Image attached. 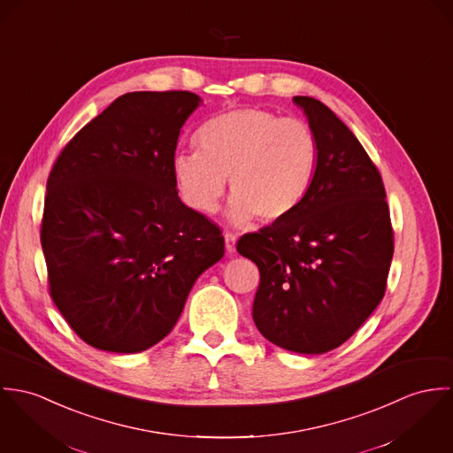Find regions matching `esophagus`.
Here are the masks:
<instances>
[{
  "instance_id": "1",
  "label": "esophagus",
  "mask_w": 453,
  "mask_h": 453,
  "mask_svg": "<svg viewBox=\"0 0 453 453\" xmlns=\"http://www.w3.org/2000/svg\"><path fill=\"white\" fill-rule=\"evenodd\" d=\"M224 242H226V250L229 251V253L236 251V236L234 234L226 233L224 234Z\"/></svg>"
}]
</instances>
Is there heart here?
Returning <instances> with one entry per match:
<instances>
[{"label": "heart", "mask_w": 453, "mask_h": 453, "mask_svg": "<svg viewBox=\"0 0 453 453\" xmlns=\"http://www.w3.org/2000/svg\"><path fill=\"white\" fill-rule=\"evenodd\" d=\"M198 152L173 157V179L184 203L213 213L226 189L236 226L253 217L274 224L305 202L319 163L314 130L301 118H281L260 107H240L204 121L196 132Z\"/></svg>", "instance_id": "heart-1"}]
</instances>
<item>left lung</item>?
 Masks as SVG:
<instances>
[{
    "instance_id": "left-lung-1",
    "label": "left lung",
    "mask_w": 453,
    "mask_h": 453,
    "mask_svg": "<svg viewBox=\"0 0 453 453\" xmlns=\"http://www.w3.org/2000/svg\"><path fill=\"white\" fill-rule=\"evenodd\" d=\"M294 102L319 144L314 184L296 213L243 234L236 250L260 271L258 332L287 351L323 354L382 301L395 242L382 177L359 141L323 102Z\"/></svg>"
}]
</instances>
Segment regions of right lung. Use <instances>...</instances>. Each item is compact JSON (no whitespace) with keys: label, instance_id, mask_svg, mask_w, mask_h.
I'll return each instance as SVG.
<instances>
[{"label":"right lung","instance_id":"1","mask_svg":"<svg viewBox=\"0 0 453 453\" xmlns=\"http://www.w3.org/2000/svg\"><path fill=\"white\" fill-rule=\"evenodd\" d=\"M191 92H132L85 125L47 182L42 247L50 296L92 348L141 352L175 326L198 276L224 257L211 220L173 179Z\"/></svg>","mask_w":453,"mask_h":453}]
</instances>
